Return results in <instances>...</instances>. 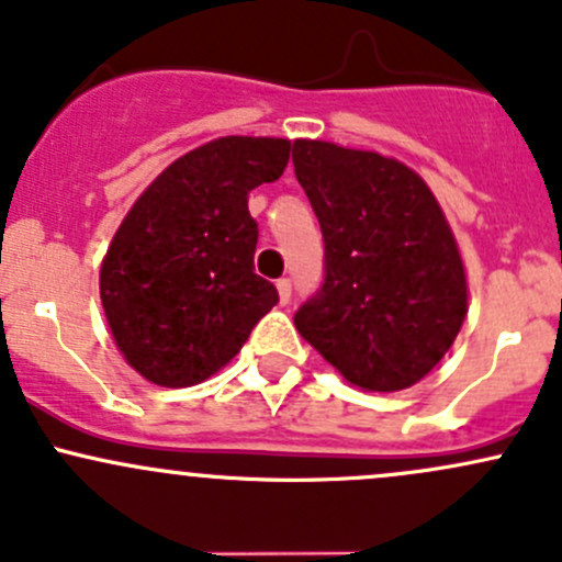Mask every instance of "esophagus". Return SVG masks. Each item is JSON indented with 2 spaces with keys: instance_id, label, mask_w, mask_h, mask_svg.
Here are the masks:
<instances>
[{
  "instance_id": "esophagus-1",
  "label": "esophagus",
  "mask_w": 562,
  "mask_h": 562,
  "mask_svg": "<svg viewBox=\"0 0 562 562\" xmlns=\"http://www.w3.org/2000/svg\"><path fill=\"white\" fill-rule=\"evenodd\" d=\"M276 289H279L281 303L286 305L289 300H292V281H289V279H279V283H276Z\"/></svg>"
}]
</instances>
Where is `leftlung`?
Segmentation results:
<instances>
[{
    "label": "left lung",
    "instance_id": "obj_1",
    "mask_svg": "<svg viewBox=\"0 0 562 562\" xmlns=\"http://www.w3.org/2000/svg\"><path fill=\"white\" fill-rule=\"evenodd\" d=\"M292 161L324 235V283L294 327L349 384L406 390L468 314L452 227L430 187L390 156L294 140Z\"/></svg>",
    "mask_w": 562,
    "mask_h": 562
}]
</instances>
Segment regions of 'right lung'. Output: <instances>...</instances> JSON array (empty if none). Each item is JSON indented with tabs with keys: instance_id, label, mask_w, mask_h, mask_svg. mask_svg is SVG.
Instances as JSON below:
<instances>
[{
	"instance_id": "add662e5",
	"label": "right lung",
	"mask_w": 562,
	"mask_h": 562,
	"mask_svg": "<svg viewBox=\"0 0 562 562\" xmlns=\"http://www.w3.org/2000/svg\"><path fill=\"white\" fill-rule=\"evenodd\" d=\"M292 143L218 137L154 178L115 229L100 297L115 346L143 379L192 386L240 351L279 292L254 273L248 192L279 181Z\"/></svg>"
}]
</instances>
